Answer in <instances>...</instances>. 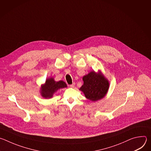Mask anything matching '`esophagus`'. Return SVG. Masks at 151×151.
I'll return each mask as SVG.
<instances>
[{
	"label": "esophagus",
	"instance_id": "obj_1",
	"mask_svg": "<svg viewBox=\"0 0 151 151\" xmlns=\"http://www.w3.org/2000/svg\"><path fill=\"white\" fill-rule=\"evenodd\" d=\"M75 86V83H73L72 84L70 85V87H71V88H74Z\"/></svg>",
	"mask_w": 151,
	"mask_h": 151
}]
</instances>
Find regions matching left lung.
I'll use <instances>...</instances> for the list:
<instances>
[{"label": "left lung", "instance_id": "8db88e82", "mask_svg": "<svg viewBox=\"0 0 151 151\" xmlns=\"http://www.w3.org/2000/svg\"><path fill=\"white\" fill-rule=\"evenodd\" d=\"M83 84L79 88L85 97L91 101H96L104 98L109 88V82L99 70H93L83 76Z\"/></svg>", "mask_w": 151, "mask_h": 151}]
</instances>
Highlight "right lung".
Masks as SVG:
<instances>
[{
    "mask_svg": "<svg viewBox=\"0 0 151 151\" xmlns=\"http://www.w3.org/2000/svg\"><path fill=\"white\" fill-rule=\"evenodd\" d=\"M66 87L67 85L64 81H55L52 77L48 78L45 83L41 85L40 93L43 98L51 99L58 90Z\"/></svg>",
    "mask_w": 151,
    "mask_h": 151,
    "instance_id": "obj_1",
    "label": "right lung"
}]
</instances>
